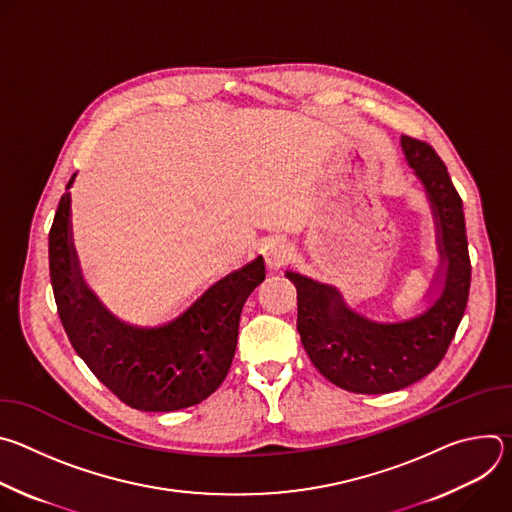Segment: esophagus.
Here are the masks:
<instances>
[{"label":"esophagus","mask_w":512,"mask_h":512,"mask_svg":"<svg viewBox=\"0 0 512 512\" xmlns=\"http://www.w3.org/2000/svg\"><path fill=\"white\" fill-rule=\"evenodd\" d=\"M291 255H294V247H291L285 239H271L265 245V261L271 269H279L283 267Z\"/></svg>","instance_id":"1"}]
</instances>
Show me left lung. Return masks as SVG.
I'll return each instance as SVG.
<instances>
[{"instance_id":"1","label":"left lung","mask_w":512,"mask_h":512,"mask_svg":"<svg viewBox=\"0 0 512 512\" xmlns=\"http://www.w3.org/2000/svg\"><path fill=\"white\" fill-rule=\"evenodd\" d=\"M401 148L433 204L448 261L435 304L409 322L377 324L348 310L334 287L287 273L298 289V332L310 360L350 393H391L429 375L446 356L468 304L472 265L462 198L429 143L403 135Z\"/></svg>"}]
</instances>
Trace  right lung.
<instances>
[{"mask_svg":"<svg viewBox=\"0 0 512 512\" xmlns=\"http://www.w3.org/2000/svg\"><path fill=\"white\" fill-rule=\"evenodd\" d=\"M75 180L72 174L68 186ZM64 192L48 235L54 300L64 332L91 373L125 405L176 411L204 401L231 369L239 320L265 279L263 257L216 281L180 318L162 328H133L109 314L85 285L68 239Z\"/></svg>","mask_w":512,"mask_h":512,"instance_id":"obj_1","label":"right lung"}]
</instances>
